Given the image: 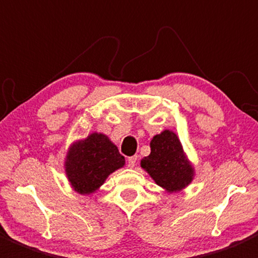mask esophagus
<instances>
[{"mask_svg":"<svg viewBox=\"0 0 258 258\" xmlns=\"http://www.w3.org/2000/svg\"><path fill=\"white\" fill-rule=\"evenodd\" d=\"M136 162H137V156H131V157H128V160H127V166H128L130 168H132L135 167Z\"/></svg>","mask_w":258,"mask_h":258,"instance_id":"obj_1","label":"esophagus"}]
</instances>
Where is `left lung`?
Returning <instances> with one entry per match:
<instances>
[{
	"mask_svg": "<svg viewBox=\"0 0 258 258\" xmlns=\"http://www.w3.org/2000/svg\"><path fill=\"white\" fill-rule=\"evenodd\" d=\"M151 153L141 160V167L168 194L186 188L195 177V168L187 158L177 135L165 130L153 136Z\"/></svg>",
	"mask_w": 258,
	"mask_h": 258,
	"instance_id": "obj_1",
	"label": "left lung"
}]
</instances>
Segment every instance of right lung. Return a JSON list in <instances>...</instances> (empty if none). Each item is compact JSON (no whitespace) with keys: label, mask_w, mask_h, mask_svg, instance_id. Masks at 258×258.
I'll use <instances>...</instances> for the list:
<instances>
[{"label":"right lung","mask_w":258,"mask_h":258,"mask_svg":"<svg viewBox=\"0 0 258 258\" xmlns=\"http://www.w3.org/2000/svg\"><path fill=\"white\" fill-rule=\"evenodd\" d=\"M124 166V157L106 135L92 132L74 142L64 158V172L72 188L80 195L97 191L106 178Z\"/></svg>","instance_id":"1"}]
</instances>
